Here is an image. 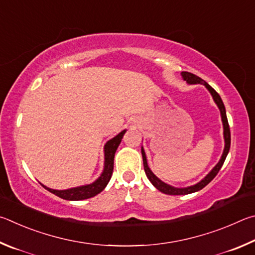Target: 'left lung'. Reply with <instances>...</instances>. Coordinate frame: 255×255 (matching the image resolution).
Returning a JSON list of instances; mask_svg holds the SVG:
<instances>
[{
    "label": "left lung",
    "mask_w": 255,
    "mask_h": 255,
    "mask_svg": "<svg viewBox=\"0 0 255 255\" xmlns=\"http://www.w3.org/2000/svg\"><path fill=\"white\" fill-rule=\"evenodd\" d=\"M182 78L184 80H186L188 84H202L204 85L205 87H206L209 93H211V95L213 96V100L214 102L216 103V105L218 106V109L221 111V116H222V122H223V128H224V141H225V146H224V151H223V154H222V158L220 159V161L216 164L215 167L212 169V171L208 173V175L204 178V179L200 180L197 184L194 185V186H189V187H185V188H177V187H173L166 184V182H163L159 179V178L154 175V173L151 171V169L148 166V162H146V157H145V152L143 148H141V152H142V158H143V166H144V171H145V175L148 177V179L151 181V184H152L155 188H157L159 191H161L163 194H167V195H188L191 193H196V191H198L200 189H203L205 186H207L209 182H211L214 178L216 177V175L218 173V171L221 170V168L223 166V163H224L225 159L227 157V153H229L230 151V146H231V132H230V125H229V121H227V116H226V111H225V106H224V103H223L221 96L218 95V93L214 89L212 86H209V85L203 80L198 76H196L191 73H188V71H182L181 73Z\"/></svg>",
    "instance_id": "8db88e82"
}]
</instances>
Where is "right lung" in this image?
<instances>
[{
	"label": "right lung",
	"mask_w": 255,
	"mask_h": 255,
	"mask_svg": "<svg viewBox=\"0 0 255 255\" xmlns=\"http://www.w3.org/2000/svg\"><path fill=\"white\" fill-rule=\"evenodd\" d=\"M125 132H127V130H123L122 132H120L118 135L114 136L113 139H111L110 141L106 142V144L104 146V157H105L104 169H103L102 175L98 177L93 184L75 187V188H70L66 190L51 189V188H48L46 186H43L42 184L41 186L44 187V188L50 191V193H52L53 195H56L58 197L66 200H83V199L94 197V196L100 194L101 191L104 190L106 185L109 184V181L112 177V173H113L114 155L116 152V149L119 148L121 141H122V137Z\"/></svg>",
	"instance_id": "right-lung-1"
}]
</instances>
